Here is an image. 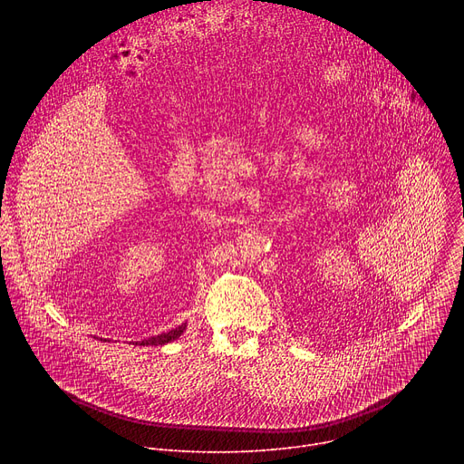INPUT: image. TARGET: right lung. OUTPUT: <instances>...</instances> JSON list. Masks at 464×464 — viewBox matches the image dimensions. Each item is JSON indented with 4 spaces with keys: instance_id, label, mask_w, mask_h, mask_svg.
Listing matches in <instances>:
<instances>
[{
    "instance_id": "add662e5",
    "label": "right lung",
    "mask_w": 464,
    "mask_h": 464,
    "mask_svg": "<svg viewBox=\"0 0 464 464\" xmlns=\"http://www.w3.org/2000/svg\"><path fill=\"white\" fill-rule=\"evenodd\" d=\"M187 328V323H183V324H179V326H176V328H172V330H169V333H163V334H160V336H152V338H149V340H143L141 342V345L145 347V345H165V343H170V342H174V340H178L181 334H183V330Z\"/></svg>"
}]
</instances>
